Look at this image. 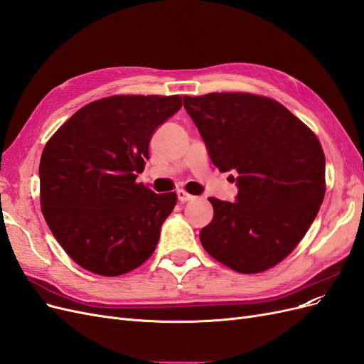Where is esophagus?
Masks as SVG:
<instances>
[{
	"mask_svg": "<svg viewBox=\"0 0 364 364\" xmlns=\"http://www.w3.org/2000/svg\"><path fill=\"white\" fill-rule=\"evenodd\" d=\"M178 199H179V202H190V200H194V196H191V194H188L186 191H183V190H179L178 191Z\"/></svg>",
	"mask_w": 364,
	"mask_h": 364,
	"instance_id": "esophagus-1",
	"label": "esophagus"
}]
</instances>
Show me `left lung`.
Segmentation results:
<instances>
[{"label": "left lung", "mask_w": 364, "mask_h": 364, "mask_svg": "<svg viewBox=\"0 0 364 364\" xmlns=\"http://www.w3.org/2000/svg\"><path fill=\"white\" fill-rule=\"evenodd\" d=\"M183 107L220 171H237V202L209 197L205 250L240 273L287 258L325 197V155L314 132L287 107L247 92L183 95ZM234 179V178H232Z\"/></svg>", "instance_id": "left-lung-1"}]
</instances>
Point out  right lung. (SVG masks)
I'll return each mask as SVG.
<instances>
[{
  "mask_svg": "<svg viewBox=\"0 0 364 364\" xmlns=\"http://www.w3.org/2000/svg\"><path fill=\"white\" fill-rule=\"evenodd\" d=\"M182 106L181 95H112L79 109L43 147L41 209L68 257L119 277L155 252L176 193H153L136 176L149 142Z\"/></svg>",
  "mask_w": 364,
  "mask_h": 364,
  "instance_id": "1",
  "label": "right lung"
}]
</instances>
